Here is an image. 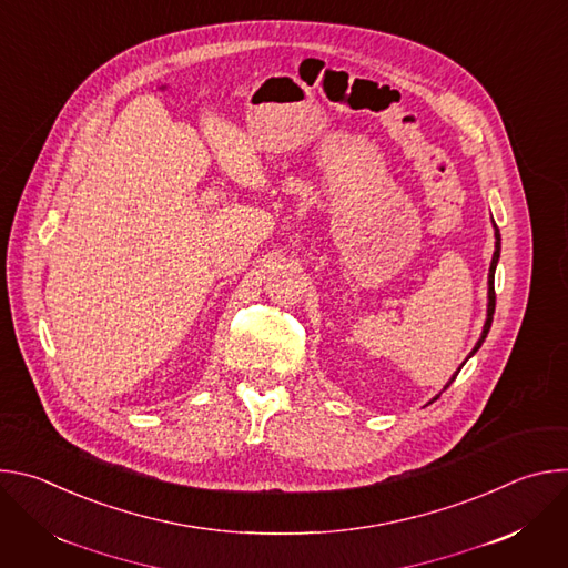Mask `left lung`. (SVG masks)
<instances>
[{
	"label": "left lung",
	"mask_w": 568,
	"mask_h": 568,
	"mask_svg": "<svg viewBox=\"0 0 568 568\" xmlns=\"http://www.w3.org/2000/svg\"><path fill=\"white\" fill-rule=\"evenodd\" d=\"M497 229V226H495ZM497 247H495V256H493V263H490V274H488V318H485V326H483V335H480V339H478V344L474 346V351L469 353V355H474L478 348H480V344L485 342V337H488V333H490V326H493V316H495V303H497V294H495V270H497V263H499V254H501V235H499V229H497ZM460 368H463V364H460ZM458 368V371H460ZM458 371H456V375H458ZM456 375L449 379V384L456 379ZM447 384V386H449ZM445 386V388H447ZM436 399V397H434Z\"/></svg>",
	"instance_id": "8db88e82"
}]
</instances>
